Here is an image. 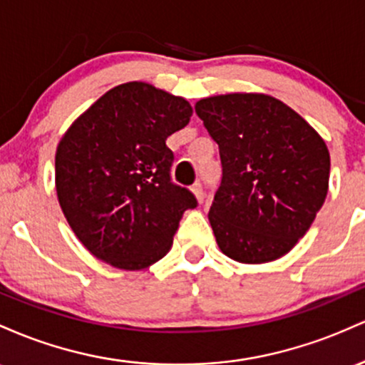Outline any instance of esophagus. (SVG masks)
Segmentation results:
<instances>
[{
    "label": "esophagus",
    "instance_id": "obj_1",
    "mask_svg": "<svg viewBox=\"0 0 365 365\" xmlns=\"http://www.w3.org/2000/svg\"><path fill=\"white\" fill-rule=\"evenodd\" d=\"M191 191H193V195L196 196V200H198V203H202V202H203V198H205V193H203V186H202V182H196V184H193V187H191Z\"/></svg>",
    "mask_w": 365,
    "mask_h": 365
}]
</instances>
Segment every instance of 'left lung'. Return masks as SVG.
<instances>
[{"label":"left lung","mask_w":365,"mask_h":365,"mask_svg":"<svg viewBox=\"0 0 365 365\" xmlns=\"http://www.w3.org/2000/svg\"><path fill=\"white\" fill-rule=\"evenodd\" d=\"M195 110L222 162L208 212L220 252L241 264L281 259L326 200L331 160L324 139L269 94H219L196 101Z\"/></svg>","instance_id":"obj_1"}]
</instances>
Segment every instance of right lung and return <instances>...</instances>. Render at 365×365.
Returning <instances> with one entry per match:
<instances>
[{
    "mask_svg": "<svg viewBox=\"0 0 365 365\" xmlns=\"http://www.w3.org/2000/svg\"><path fill=\"white\" fill-rule=\"evenodd\" d=\"M191 115L184 98L133 81L98 98L61 136L56 196L96 259L141 271L167 255L196 198L170 181L174 153L165 141Z\"/></svg>",
    "mask_w": 365,
    "mask_h": 365,
    "instance_id": "right-lung-1",
    "label": "right lung"
}]
</instances>
